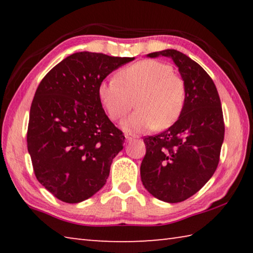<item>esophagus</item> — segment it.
<instances>
[{
    "label": "esophagus",
    "mask_w": 253,
    "mask_h": 253,
    "mask_svg": "<svg viewBox=\"0 0 253 253\" xmlns=\"http://www.w3.org/2000/svg\"><path fill=\"white\" fill-rule=\"evenodd\" d=\"M125 137H126V140L127 142H131V140H134V139H136L137 138V136H134V135H128V134H126L125 135Z\"/></svg>",
    "instance_id": "34e87169"
}]
</instances>
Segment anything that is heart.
Wrapping results in <instances>:
<instances>
[{"mask_svg": "<svg viewBox=\"0 0 253 253\" xmlns=\"http://www.w3.org/2000/svg\"><path fill=\"white\" fill-rule=\"evenodd\" d=\"M98 97L113 121L129 113L136 98L137 109L123 122L127 131L168 128L181 116L186 89L173 68L156 60H143L117 72L116 79L102 80Z\"/></svg>", "mask_w": 253, "mask_h": 253, "instance_id": "b5f03b06", "label": "heart"}]
</instances>
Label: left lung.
<instances>
[{
	"mask_svg": "<svg viewBox=\"0 0 253 253\" xmlns=\"http://www.w3.org/2000/svg\"><path fill=\"white\" fill-rule=\"evenodd\" d=\"M173 60L185 84V105L169 129L144 139L146 155L140 165L144 187L154 198L177 203L191 198L215 172L224 139L219 93L207 71L177 50L147 54Z\"/></svg>",
	"mask_w": 253,
	"mask_h": 253,
	"instance_id": "obj_1",
	"label": "left lung"
}]
</instances>
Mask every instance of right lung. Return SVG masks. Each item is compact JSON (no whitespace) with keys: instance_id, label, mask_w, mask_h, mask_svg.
Instances as JSON below:
<instances>
[{"instance_id":"obj_1","label":"right lung","mask_w":253,"mask_h":253,"mask_svg":"<svg viewBox=\"0 0 253 253\" xmlns=\"http://www.w3.org/2000/svg\"><path fill=\"white\" fill-rule=\"evenodd\" d=\"M132 60L76 52L53 67L37 89L28 151L38 181L62 202H83L106 184L125 136L102 109L98 85Z\"/></svg>"}]
</instances>
